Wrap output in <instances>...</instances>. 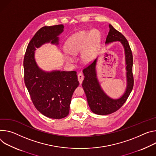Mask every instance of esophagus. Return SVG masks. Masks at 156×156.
<instances>
[{
	"label": "esophagus",
	"mask_w": 156,
	"mask_h": 156,
	"mask_svg": "<svg viewBox=\"0 0 156 156\" xmlns=\"http://www.w3.org/2000/svg\"><path fill=\"white\" fill-rule=\"evenodd\" d=\"M77 77H78V80L79 81V83H80V84H81L82 82V80L83 79V76L82 73H79L77 75Z\"/></svg>",
	"instance_id": "obj_1"
}]
</instances>
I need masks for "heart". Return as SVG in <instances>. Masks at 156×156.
Here are the masks:
<instances>
[{
  "mask_svg": "<svg viewBox=\"0 0 156 156\" xmlns=\"http://www.w3.org/2000/svg\"><path fill=\"white\" fill-rule=\"evenodd\" d=\"M100 40V33L97 30L92 31H82L69 38L65 44V49L67 53L64 54V58L68 62H73L74 58L71 55L77 54L87 44L83 49L82 58L85 62L92 61L95 55L97 46Z\"/></svg>",
  "mask_w": 156,
  "mask_h": 156,
  "instance_id": "obj_1",
  "label": "heart"
}]
</instances>
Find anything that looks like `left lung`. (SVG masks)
I'll use <instances>...</instances> for the list:
<instances>
[{"instance_id":"left-lung-1","label":"left lung","mask_w":156,"mask_h":156,"mask_svg":"<svg viewBox=\"0 0 156 156\" xmlns=\"http://www.w3.org/2000/svg\"><path fill=\"white\" fill-rule=\"evenodd\" d=\"M110 30L106 38V43L113 41H121L125 48L126 63V76L128 85L124 95L119 99L113 100L109 98L101 90L97 80L95 72L96 59L83 69L84 79L82 85L87 97L89 107L92 112L100 115H109L116 112L122 107L130 93L134 85L133 74V54L128 40L119 31L109 25Z\"/></svg>"}]
</instances>
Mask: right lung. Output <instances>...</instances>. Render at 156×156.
Masks as SVG:
<instances>
[{
  "label": "right lung",
  "mask_w": 156,
  "mask_h": 156,
  "mask_svg": "<svg viewBox=\"0 0 156 156\" xmlns=\"http://www.w3.org/2000/svg\"><path fill=\"white\" fill-rule=\"evenodd\" d=\"M63 28V25L40 28L28 43L23 59L25 83L34 106L54 119L65 118L69 113L73 92L79 84L77 73L41 71L34 61V51L45 43L58 44V36Z\"/></svg>",
  "instance_id": "obj_1"
}]
</instances>
